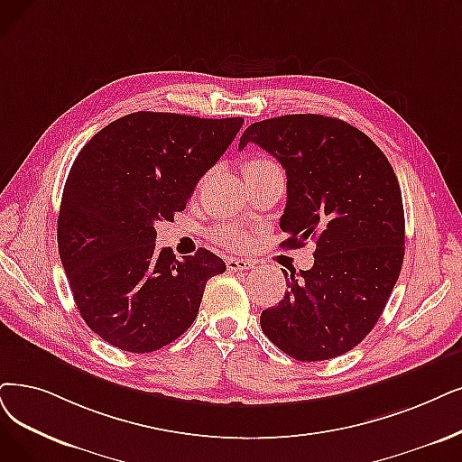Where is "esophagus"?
<instances>
[{"instance_id":"esophagus-1","label":"esophagus","mask_w":462,"mask_h":462,"mask_svg":"<svg viewBox=\"0 0 462 462\" xmlns=\"http://www.w3.org/2000/svg\"><path fill=\"white\" fill-rule=\"evenodd\" d=\"M255 265L254 260H246V257H229L227 269L229 271H248Z\"/></svg>"}]
</instances>
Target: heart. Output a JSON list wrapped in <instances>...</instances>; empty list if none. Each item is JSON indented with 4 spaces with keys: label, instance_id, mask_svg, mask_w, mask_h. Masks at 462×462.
<instances>
[{
    "label": "heart",
    "instance_id": "obj_1",
    "mask_svg": "<svg viewBox=\"0 0 462 462\" xmlns=\"http://www.w3.org/2000/svg\"><path fill=\"white\" fill-rule=\"evenodd\" d=\"M269 169H276V164L271 159L265 157H254L248 159L243 167L245 176L248 174H255V172H262V171H269ZM212 236L219 245H224L227 248H243L248 243V235L245 229L236 227L233 224H226V226H219L217 229H214Z\"/></svg>",
    "mask_w": 462,
    "mask_h": 462
}]
</instances>
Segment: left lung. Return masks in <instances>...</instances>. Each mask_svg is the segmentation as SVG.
Returning a JSON list of instances; mask_svg holds the SVG:
<instances>
[{
  "instance_id": "left-lung-1",
  "label": "left lung",
  "mask_w": 462,
  "mask_h": 462,
  "mask_svg": "<svg viewBox=\"0 0 462 462\" xmlns=\"http://www.w3.org/2000/svg\"><path fill=\"white\" fill-rule=\"evenodd\" d=\"M257 143L286 171L282 248L315 241V265L291 271L263 334L300 362L355 348L379 320L400 276L405 221L389 159L356 126L298 114L250 125L238 150Z\"/></svg>"
}]
</instances>
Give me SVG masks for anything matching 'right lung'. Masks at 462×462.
I'll return each mask as SVG.
<instances>
[{
    "label": "right lung",
    "mask_w": 462,
    "mask_h": 462,
    "mask_svg": "<svg viewBox=\"0 0 462 462\" xmlns=\"http://www.w3.org/2000/svg\"><path fill=\"white\" fill-rule=\"evenodd\" d=\"M243 117L136 112L104 126L73 161L59 214V252L87 326L128 353H153L197 319L208 279L226 271L199 248L176 260L155 248L197 181L241 131Z\"/></svg>",
    "instance_id": "1"
}]
</instances>
